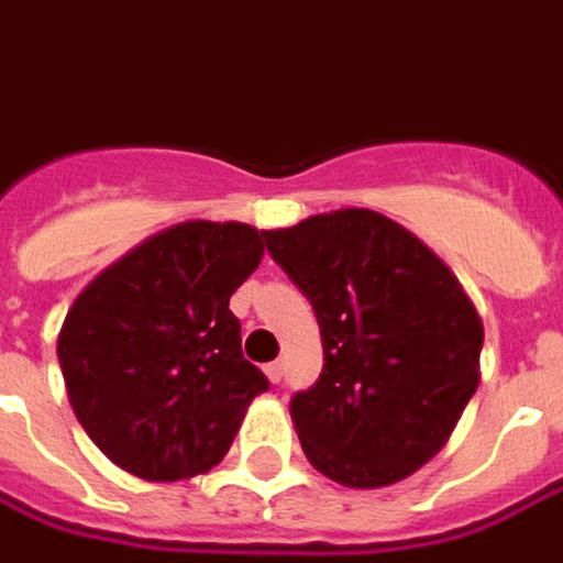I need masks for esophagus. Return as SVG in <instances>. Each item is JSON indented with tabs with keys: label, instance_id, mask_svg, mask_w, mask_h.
<instances>
[{
	"label": "esophagus",
	"instance_id": "1",
	"mask_svg": "<svg viewBox=\"0 0 563 563\" xmlns=\"http://www.w3.org/2000/svg\"><path fill=\"white\" fill-rule=\"evenodd\" d=\"M263 371H266V377L273 379V383H282V377H285V364L282 362H269Z\"/></svg>",
	"mask_w": 563,
	"mask_h": 563
}]
</instances>
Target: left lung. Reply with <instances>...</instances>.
<instances>
[{
    "label": "left lung",
    "instance_id": "obj_1",
    "mask_svg": "<svg viewBox=\"0 0 563 563\" xmlns=\"http://www.w3.org/2000/svg\"><path fill=\"white\" fill-rule=\"evenodd\" d=\"M263 239L321 328L324 367L290 398L309 463L346 487L413 475L478 389L484 328L463 285L413 232L367 208Z\"/></svg>",
    "mask_w": 563,
    "mask_h": 563
}]
</instances>
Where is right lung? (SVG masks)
<instances>
[{
  "label": "right lung",
  "mask_w": 563,
  "mask_h": 563,
  "mask_svg": "<svg viewBox=\"0 0 563 563\" xmlns=\"http://www.w3.org/2000/svg\"><path fill=\"white\" fill-rule=\"evenodd\" d=\"M247 223L189 220L128 251L57 336L69 405L119 468L180 482L217 466L269 379L242 355L230 297L263 257Z\"/></svg>",
  "instance_id": "1"
}]
</instances>
